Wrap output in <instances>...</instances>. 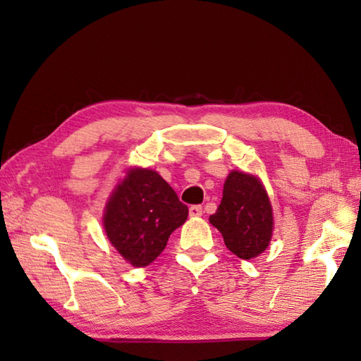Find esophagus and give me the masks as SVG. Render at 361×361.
Segmentation results:
<instances>
[{
    "label": "esophagus",
    "instance_id": "esophagus-1",
    "mask_svg": "<svg viewBox=\"0 0 361 361\" xmlns=\"http://www.w3.org/2000/svg\"><path fill=\"white\" fill-rule=\"evenodd\" d=\"M200 215H202V207L200 205L189 207V216H200Z\"/></svg>",
    "mask_w": 361,
    "mask_h": 361
}]
</instances>
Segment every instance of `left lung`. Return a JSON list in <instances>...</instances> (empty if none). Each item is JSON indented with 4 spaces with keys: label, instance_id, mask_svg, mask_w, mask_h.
<instances>
[{
    "label": "left lung",
    "instance_id": "8db88e82",
    "mask_svg": "<svg viewBox=\"0 0 361 361\" xmlns=\"http://www.w3.org/2000/svg\"><path fill=\"white\" fill-rule=\"evenodd\" d=\"M210 223L221 232L224 245L242 259H252L267 248L272 237V209L264 186L256 176L231 172L223 199Z\"/></svg>",
    "mask_w": 361,
    "mask_h": 361
}]
</instances>
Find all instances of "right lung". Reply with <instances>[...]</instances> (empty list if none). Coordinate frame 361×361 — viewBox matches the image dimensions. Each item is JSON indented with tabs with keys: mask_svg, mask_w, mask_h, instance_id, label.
Listing matches in <instances>:
<instances>
[{
	"mask_svg": "<svg viewBox=\"0 0 361 361\" xmlns=\"http://www.w3.org/2000/svg\"><path fill=\"white\" fill-rule=\"evenodd\" d=\"M188 207L161 175L132 169L106 205L103 224L109 242L132 266L143 267L164 252Z\"/></svg>",
	"mask_w": 361,
	"mask_h": 361,
	"instance_id": "1",
	"label": "right lung"
}]
</instances>
